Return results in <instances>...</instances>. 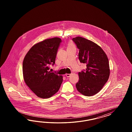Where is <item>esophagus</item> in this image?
I'll use <instances>...</instances> for the list:
<instances>
[{
	"instance_id": "esophagus-1",
	"label": "esophagus",
	"mask_w": 132,
	"mask_h": 132,
	"mask_svg": "<svg viewBox=\"0 0 132 132\" xmlns=\"http://www.w3.org/2000/svg\"><path fill=\"white\" fill-rule=\"evenodd\" d=\"M71 74H68V73H67V74L65 75L67 77H69L70 76H71Z\"/></svg>"
}]
</instances>
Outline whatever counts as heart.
<instances>
[{"mask_svg":"<svg viewBox=\"0 0 132 132\" xmlns=\"http://www.w3.org/2000/svg\"><path fill=\"white\" fill-rule=\"evenodd\" d=\"M75 48V45L72 42V41H70L69 42V43L67 44V49H71V48Z\"/></svg>","mask_w":132,"mask_h":132,"instance_id":"b5f03b06","label":"heart"}]
</instances>
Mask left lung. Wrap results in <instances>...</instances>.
<instances>
[{
    "instance_id": "left-lung-1",
    "label": "left lung",
    "mask_w": 132,
    "mask_h": 132,
    "mask_svg": "<svg viewBox=\"0 0 132 132\" xmlns=\"http://www.w3.org/2000/svg\"><path fill=\"white\" fill-rule=\"evenodd\" d=\"M72 41L79 49L78 58L87 68L78 73L77 90L86 96L97 94L107 82L110 75L108 56L101 47L91 40L77 37Z\"/></svg>"
}]
</instances>
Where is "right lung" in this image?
<instances>
[{
  "instance_id": "obj_1",
  "label": "right lung",
  "mask_w": 132,
  "mask_h": 132,
  "mask_svg": "<svg viewBox=\"0 0 132 132\" xmlns=\"http://www.w3.org/2000/svg\"><path fill=\"white\" fill-rule=\"evenodd\" d=\"M62 40L59 38L44 40L33 45L23 62V73L27 85L37 96L48 98L58 92L62 76L49 71L55 63L56 53Z\"/></svg>"
}]
</instances>
